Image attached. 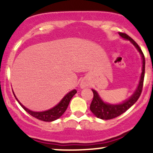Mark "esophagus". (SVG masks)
Instances as JSON below:
<instances>
[{
	"mask_svg": "<svg viewBox=\"0 0 153 153\" xmlns=\"http://www.w3.org/2000/svg\"><path fill=\"white\" fill-rule=\"evenodd\" d=\"M81 87H82V88L85 87V86H86V84H84V83H81Z\"/></svg>",
	"mask_w": 153,
	"mask_h": 153,
	"instance_id": "1",
	"label": "esophagus"
}]
</instances>
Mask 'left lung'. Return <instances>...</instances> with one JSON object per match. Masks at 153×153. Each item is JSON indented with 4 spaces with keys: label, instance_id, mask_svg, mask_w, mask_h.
<instances>
[{
    "label": "left lung",
    "instance_id": "8db88e82",
    "mask_svg": "<svg viewBox=\"0 0 153 153\" xmlns=\"http://www.w3.org/2000/svg\"><path fill=\"white\" fill-rule=\"evenodd\" d=\"M120 36L125 40H128L130 41L135 47L136 48L137 50L140 52L142 58V72H141V78H140L139 83L135 89V92L132 95V96L128 98L126 101H123L121 104H111L105 103L101 97L99 96L98 92L95 89H92L93 92V99H92V103L90 104V110L92 111V113L98 118H101L103 120H109L115 118L116 117L119 116L121 114L126 112L128 109L131 107L139 98L141 95V92H142L143 78H144V72H145V58L142 51L139 46L137 44V43L134 41L133 39L130 38L129 35L126 34L122 33V32H118Z\"/></svg>",
    "mask_w": 153,
    "mask_h": 153
}]
</instances>
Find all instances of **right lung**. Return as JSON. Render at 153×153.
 I'll use <instances>...</instances> for the list:
<instances>
[{"mask_svg":"<svg viewBox=\"0 0 153 153\" xmlns=\"http://www.w3.org/2000/svg\"><path fill=\"white\" fill-rule=\"evenodd\" d=\"M77 92L76 89H73V90L70 91L69 93H67L64 98H62L61 101L57 104L56 106H55L54 107H52V109H48V110L43 111V112H34V111L30 110V109H27V107H25L18 100V98H16L15 95V98L18 101V102L19 103L20 105L24 108V110L26 112H27L29 115H31L32 116H33L34 118H37L38 120H41L43 121H47V122H51V121H53L55 120H57L58 118H59L64 113L66 110H67L68 105H69V102H70V100L72 99V97L74 96V95H75V93Z\"/></svg>","mask_w":153,"mask_h":153,"instance_id":"obj_1","label":"right lung"}]
</instances>
